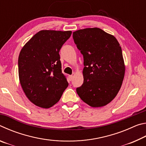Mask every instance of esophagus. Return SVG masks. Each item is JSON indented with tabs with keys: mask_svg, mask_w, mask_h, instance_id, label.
Returning <instances> with one entry per match:
<instances>
[{
	"mask_svg": "<svg viewBox=\"0 0 146 146\" xmlns=\"http://www.w3.org/2000/svg\"><path fill=\"white\" fill-rule=\"evenodd\" d=\"M69 80H70V81L73 80V75H69Z\"/></svg>",
	"mask_w": 146,
	"mask_h": 146,
	"instance_id": "34e87169",
	"label": "esophagus"
}]
</instances>
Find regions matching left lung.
Here are the masks:
<instances>
[{"mask_svg":"<svg viewBox=\"0 0 146 146\" xmlns=\"http://www.w3.org/2000/svg\"><path fill=\"white\" fill-rule=\"evenodd\" d=\"M84 58V82L76 93L85 103L102 107L113 100L122 86L125 73L120 44L114 36L97 28L73 33Z\"/></svg>","mask_w":146,"mask_h":146,"instance_id":"1","label":"left lung"}]
</instances>
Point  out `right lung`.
I'll return each instance as SVG.
<instances>
[{
    "label": "right lung",
    "mask_w": 146,
    "mask_h": 146,
    "mask_svg": "<svg viewBox=\"0 0 146 146\" xmlns=\"http://www.w3.org/2000/svg\"><path fill=\"white\" fill-rule=\"evenodd\" d=\"M71 35V31L42 30L21 49L18 60L20 82L35 105L52 107L68 86L62 73L59 51Z\"/></svg>",
    "instance_id": "right-lung-1"
}]
</instances>
